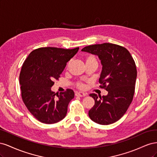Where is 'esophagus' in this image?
<instances>
[{"label":"esophagus","mask_w":157,"mask_h":157,"mask_svg":"<svg viewBox=\"0 0 157 157\" xmlns=\"http://www.w3.org/2000/svg\"><path fill=\"white\" fill-rule=\"evenodd\" d=\"M75 96H78V97H84L86 96V94H85L84 92H76L75 93Z\"/></svg>","instance_id":"34e87169"}]
</instances>
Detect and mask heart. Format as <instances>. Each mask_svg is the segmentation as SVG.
I'll return each instance as SVG.
<instances>
[{"mask_svg": "<svg viewBox=\"0 0 157 157\" xmlns=\"http://www.w3.org/2000/svg\"><path fill=\"white\" fill-rule=\"evenodd\" d=\"M91 62H97V60L95 58V56L93 55H88L86 58V63H91ZM71 63V61H70L68 63L67 67H69ZM76 86H77V88H78L79 89H84L85 88V85L84 84V82H82V81H79L76 83Z\"/></svg>", "mask_w": 157, "mask_h": 157, "instance_id": "obj_1", "label": "heart"}]
</instances>
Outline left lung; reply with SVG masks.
Wrapping results in <instances>:
<instances>
[{"mask_svg": "<svg viewBox=\"0 0 157 157\" xmlns=\"http://www.w3.org/2000/svg\"><path fill=\"white\" fill-rule=\"evenodd\" d=\"M82 51L97 55L101 60L99 87L108 92L99 99L96 94H90L95 104L88 111L89 117L99 124H113L124 115L134 98L137 77L135 61L126 48L115 44L90 45Z\"/></svg>", "mask_w": 157, "mask_h": 157, "instance_id": "1", "label": "left lung"}]
</instances>
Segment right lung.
Returning <instances> with one entry per match:
<instances>
[{
  "label": "right lung",
  "instance_id": "obj_1",
  "mask_svg": "<svg viewBox=\"0 0 157 157\" xmlns=\"http://www.w3.org/2000/svg\"><path fill=\"white\" fill-rule=\"evenodd\" d=\"M78 49L39 48L32 51L23 62L20 74L21 98L39 121L54 124L65 117L69 103L75 96L73 90L67 89L56 96L51 87Z\"/></svg>",
  "mask_w": 157,
  "mask_h": 157
}]
</instances>
